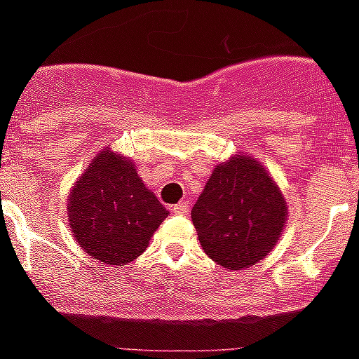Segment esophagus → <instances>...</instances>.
<instances>
[{"label": "esophagus", "instance_id": "34e87169", "mask_svg": "<svg viewBox=\"0 0 359 359\" xmlns=\"http://www.w3.org/2000/svg\"><path fill=\"white\" fill-rule=\"evenodd\" d=\"M189 206L191 203L189 201H180L179 205L173 206V213H179V215H187V212H189Z\"/></svg>", "mask_w": 359, "mask_h": 359}]
</instances>
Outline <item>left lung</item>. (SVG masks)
<instances>
[{"label": "left lung", "mask_w": 359, "mask_h": 359, "mask_svg": "<svg viewBox=\"0 0 359 359\" xmlns=\"http://www.w3.org/2000/svg\"><path fill=\"white\" fill-rule=\"evenodd\" d=\"M287 213L285 196L262 163L236 154L213 168L191 219L206 255L240 271L273 252Z\"/></svg>", "instance_id": "8db88e82"}]
</instances>
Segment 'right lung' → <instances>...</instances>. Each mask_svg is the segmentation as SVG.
Returning a JSON list of instances; mask_svg holds the SVG:
<instances>
[{
  "mask_svg": "<svg viewBox=\"0 0 359 359\" xmlns=\"http://www.w3.org/2000/svg\"><path fill=\"white\" fill-rule=\"evenodd\" d=\"M67 217L72 236L88 255L126 266L142 255L168 212L130 159L104 149L72 184Z\"/></svg>",
  "mask_w": 359,
  "mask_h": 359,
  "instance_id": "right-lung-1",
  "label": "right lung"
}]
</instances>
